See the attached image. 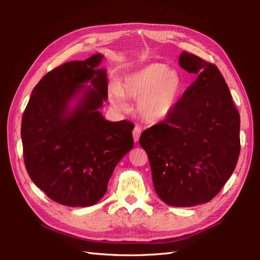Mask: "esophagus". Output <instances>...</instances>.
<instances>
[{
	"mask_svg": "<svg viewBox=\"0 0 260 260\" xmlns=\"http://www.w3.org/2000/svg\"><path fill=\"white\" fill-rule=\"evenodd\" d=\"M141 127L140 126H135L134 131H133V137H134V140L135 142H137L139 140V137L141 135Z\"/></svg>",
	"mask_w": 260,
	"mask_h": 260,
	"instance_id": "obj_1",
	"label": "esophagus"
}]
</instances>
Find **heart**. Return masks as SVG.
<instances>
[{
    "label": "heart",
    "instance_id": "heart-1",
    "mask_svg": "<svg viewBox=\"0 0 260 260\" xmlns=\"http://www.w3.org/2000/svg\"><path fill=\"white\" fill-rule=\"evenodd\" d=\"M182 80L162 63H152L123 78L118 89L112 90L111 99L119 109H125L124 97L138 99L137 111L147 122L167 118L178 100Z\"/></svg>",
    "mask_w": 260,
    "mask_h": 260
}]
</instances>
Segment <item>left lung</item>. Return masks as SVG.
Instances as JSON below:
<instances>
[{"label": "left lung", "mask_w": 260, "mask_h": 260, "mask_svg": "<svg viewBox=\"0 0 260 260\" xmlns=\"http://www.w3.org/2000/svg\"><path fill=\"white\" fill-rule=\"evenodd\" d=\"M179 65L197 79L165 120L141 134L139 143L159 198L172 207H194L211 201L233 174L240 117L215 64L182 51Z\"/></svg>", "instance_id": "1"}]
</instances>
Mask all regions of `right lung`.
<instances>
[{
	"label": "right lung",
	"mask_w": 260,
	"mask_h": 260,
	"mask_svg": "<svg viewBox=\"0 0 260 260\" xmlns=\"http://www.w3.org/2000/svg\"><path fill=\"white\" fill-rule=\"evenodd\" d=\"M103 56L66 62L32 89L21 125L23 157L32 182L67 207H89L106 193L118 162L134 146L131 121H106L98 111L107 98ZM90 81L73 111L69 101Z\"/></svg>",
	"instance_id": "right-lung-1"
}]
</instances>
